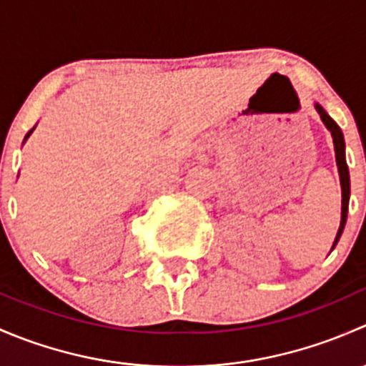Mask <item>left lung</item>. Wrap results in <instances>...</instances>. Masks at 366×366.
Masks as SVG:
<instances>
[{
    "label": "left lung",
    "mask_w": 366,
    "mask_h": 366,
    "mask_svg": "<svg viewBox=\"0 0 366 366\" xmlns=\"http://www.w3.org/2000/svg\"><path fill=\"white\" fill-rule=\"evenodd\" d=\"M315 109L319 112L320 118L326 124V127L331 131V136H333V143H335V152H337V164H338V173H340V184H342V221H340V228H338L337 239H335V244L340 239L343 227H345L347 221V209H349V194H350V182H349V168H347L345 162V142H343V134L340 131V127L337 125V122L330 117L326 112L322 109V106L315 104Z\"/></svg>",
    "instance_id": "obj_1"
}]
</instances>
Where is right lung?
<instances>
[{"label": "right lung", "mask_w": 366, "mask_h": 366, "mask_svg": "<svg viewBox=\"0 0 366 366\" xmlns=\"http://www.w3.org/2000/svg\"><path fill=\"white\" fill-rule=\"evenodd\" d=\"M29 134H31V131H29V132H28V136H29ZM28 136H26V138H28Z\"/></svg>", "instance_id": "right-lung-1"}]
</instances>
